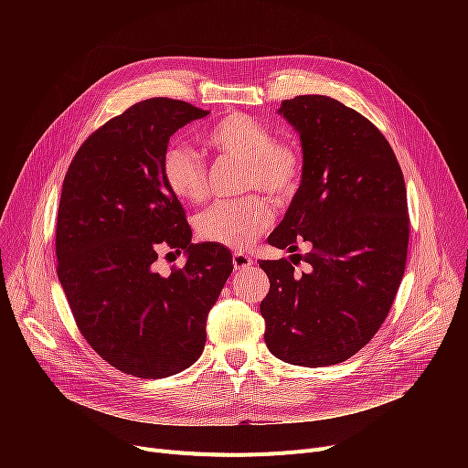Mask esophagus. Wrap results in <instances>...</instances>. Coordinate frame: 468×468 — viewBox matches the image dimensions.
I'll return each mask as SVG.
<instances>
[{
    "mask_svg": "<svg viewBox=\"0 0 468 468\" xmlns=\"http://www.w3.org/2000/svg\"><path fill=\"white\" fill-rule=\"evenodd\" d=\"M250 265H254L252 256L242 254V252H235L233 254V267L237 269V271H240V269H249Z\"/></svg>",
    "mask_w": 468,
    "mask_h": 468,
    "instance_id": "34e87169",
    "label": "esophagus"
}]
</instances>
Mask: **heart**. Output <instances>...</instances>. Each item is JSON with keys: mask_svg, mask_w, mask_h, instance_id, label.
<instances>
[{"mask_svg": "<svg viewBox=\"0 0 468 468\" xmlns=\"http://www.w3.org/2000/svg\"><path fill=\"white\" fill-rule=\"evenodd\" d=\"M203 144L218 157L239 159L247 165L244 189L263 191L279 205L296 197L303 180V152L288 138H273L260 119L233 112L214 121L201 133ZM161 175L178 199L199 203L207 197V159L184 144H168L161 157ZM275 221V210L265 197L250 195L237 201H218L197 218V233L203 240L228 249H244Z\"/></svg>", "mask_w": 468, "mask_h": 468, "instance_id": "heart-1", "label": "heart"}]
</instances>
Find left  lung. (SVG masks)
<instances>
[{
    "mask_svg": "<svg viewBox=\"0 0 468 468\" xmlns=\"http://www.w3.org/2000/svg\"><path fill=\"white\" fill-rule=\"evenodd\" d=\"M300 133L303 180L267 242L307 254L261 260L267 349L307 367L332 366L367 346L404 277L410 216L390 144L370 119L335 98L302 94L279 110ZM306 263L303 272L293 264Z\"/></svg>",
    "mask_w": 468,
    "mask_h": 468,
    "instance_id": "1",
    "label": "left lung"
}]
</instances>
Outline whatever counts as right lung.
<instances>
[{"mask_svg": "<svg viewBox=\"0 0 468 468\" xmlns=\"http://www.w3.org/2000/svg\"><path fill=\"white\" fill-rule=\"evenodd\" d=\"M207 115L175 98L138 102L96 129L66 172L58 281L81 335L122 374L168 378L199 358L208 311L233 271L226 247L191 244L186 212L161 175L170 136ZM165 250L188 254L168 278L154 269Z\"/></svg>", "mask_w": 468, "mask_h": 468, "instance_id": "1", "label": "right lung"}]
</instances>
